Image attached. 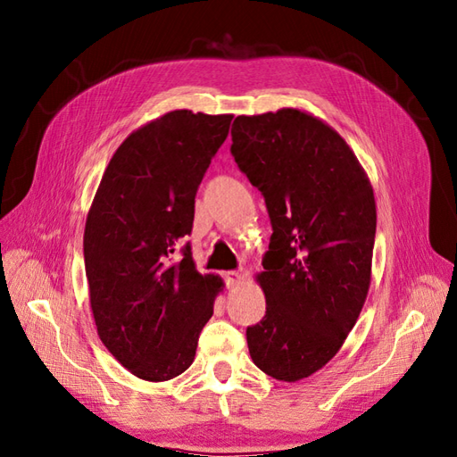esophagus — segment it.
<instances>
[{"label": "esophagus", "instance_id": "1", "mask_svg": "<svg viewBox=\"0 0 457 457\" xmlns=\"http://www.w3.org/2000/svg\"><path fill=\"white\" fill-rule=\"evenodd\" d=\"M241 272H237V270H229V272H226L224 274V279H226V284H228V287H236L239 282H241Z\"/></svg>", "mask_w": 457, "mask_h": 457}]
</instances>
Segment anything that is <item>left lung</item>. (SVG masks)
Wrapping results in <instances>:
<instances>
[{"label":"left lung","mask_w":457,"mask_h":457,"mask_svg":"<svg viewBox=\"0 0 457 457\" xmlns=\"http://www.w3.org/2000/svg\"><path fill=\"white\" fill-rule=\"evenodd\" d=\"M231 154L264 196L272 237L256 276L264 319L247 344L268 377L320 370L353 328L370 286L377 203L353 150L309 112L239 115Z\"/></svg>","instance_id":"obj_1"}]
</instances>
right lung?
<instances>
[{"instance_id":"add662e5","label":"right lung","mask_w":457,"mask_h":457,"mask_svg":"<svg viewBox=\"0 0 457 457\" xmlns=\"http://www.w3.org/2000/svg\"><path fill=\"white\" fill-rule=\"evenodd\" d=\"M231 113H163L129 135L102 175L85 226L90 307L102 344L135 377L163 382L191 367L224 287L198 274L189 243L195 196Z\"/></svg>"}]
</instances>
